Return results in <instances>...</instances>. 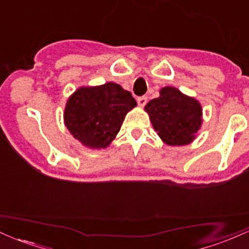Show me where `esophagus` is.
<instances>
[{"label": "esophagus", "instance_id": "1", "mask_svg": "<svg viewBox=\"0 0 249 249\" xmlns=\"http://www.w3.org/2000/svg\"><path fill=\"white\" fill-rule=\"evenodd\" d=\"M147 96H140L138 97V105L140 106V107H144L147 103Z\"/></svg>", "mask_w": 249, "mask_h": 249}]
</instances>
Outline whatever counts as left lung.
<instances>
[{
	"mask_svg": "<svg viewBox=\"0 0 249 249\" xmlns=\"http://www.w3.org/2000/svg\"><path fill=\"white\" fill-rule=\"evenodd\" d=\"M144 109L159 136L169 146L192 142L202 122L200 103L173 87L162 88L160 96L148 102Z\"/></svg>",
	"mask_w": 249,
	"mask_h": 249,
	"instance_id": "1",
	"label": "left lung"
}]
</instances>
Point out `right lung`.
<instances>
[{"instance_id":"add662e5","label":"right lung","mask_w":249,"mask_h":249,"mask_svg":"<svg viewBox=\"0 0 249 249\" xmlns=\"http://www.w3.org/2000/svg\"><path fill=\"white\" fill-rule=\"evenodd\" d=\"M135 106L132 94L116 83L80 88L67 102L64 124L85 146L105 148L120 132L125 114Z\"/></svg>"}]
</instances>
